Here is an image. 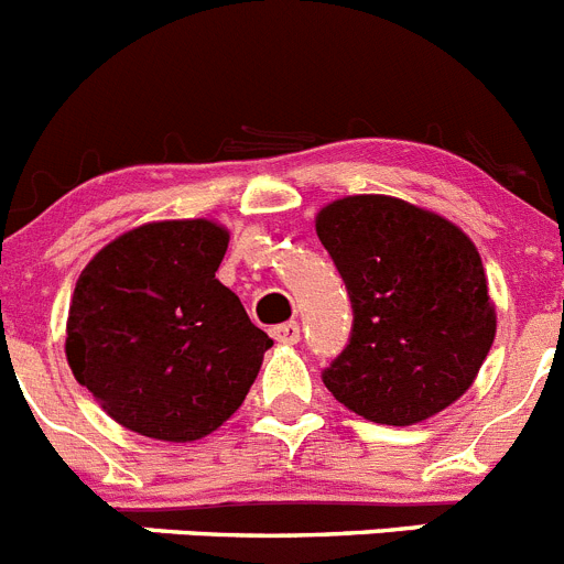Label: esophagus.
Segmentation results:
<instances>
[{
    "label": "esophagus",
    "instance_id": "34e87169",
    "mask_svg": "<svg viewBox=\"0 0 564 564\" xmlns=\"http://www.w3.org/2000/svg\"><path fill=\"white\" fill-rule=\"evenodd\" d=\"M271 336L276 338L279 344H296L299 338H302V327H299V322H285V325L273 327Z\"/></svg>",
    "mask_w": 564,
    "mask_h": 564
}]
</instances>
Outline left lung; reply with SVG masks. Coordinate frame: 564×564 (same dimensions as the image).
I'll return each mask as SVG.
<instances>
[{
	"instance_id": "left-lung-1",
	"label": "left lung",
	"mask_w": 564,
	"mask_h": 564,
	"mask_svg": "<svg viewBox=\"0 0 564 564\" xmlns=\"http://www.w3.org/2000/svg\"><path fill=\"white\" fill-rule=\"evenodd\" d=\"M352 305L347 347L322 370L347 410L410 426L471 387L497 316L471 239L410 203L356 194L316 217Z\"/></svg>"
}]
</instances>
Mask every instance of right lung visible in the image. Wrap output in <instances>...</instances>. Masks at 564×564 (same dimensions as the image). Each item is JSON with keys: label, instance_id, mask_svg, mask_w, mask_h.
<instances>
[{"label": "right lung", "instance_id": "1", "mask_svg": "<svg viewBox=\"0 0 564 564\" xmlns=\"http://www.w3.org/2000/svg\"><path fill=\"white\" fill-rule=\"evenodd\" d=\"M228 231L149 223L93 257L67 318V361L109 417L154 441L206 437L246 401L268 333L214 276Z\"/></svg>", "mask_w": 564, "mask_h": 564}]
</instances>
